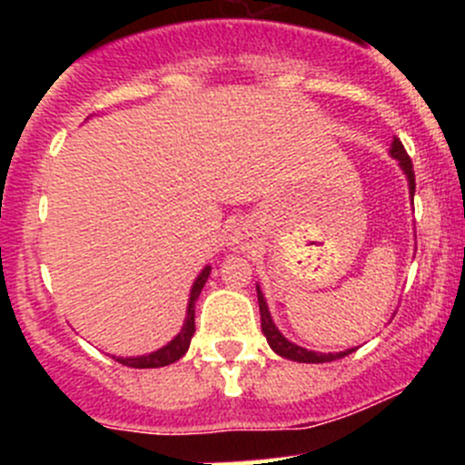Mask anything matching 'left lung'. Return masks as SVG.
<instances>
[{"mask_svg": "<svg viewBox=\"0 0 465 465\" xmlns=\"http://www.w3.org/2000/svg\"><path fill=\"white\" fill-rule=\"evenodd\" d=\"M391 157H396L398 162H401L402 171L407 173V180H410V193H411V198H414V189H416L414 166H411V159H410V154H407L405 145H402L401 139H393V143H391ZM256 294H259L261 328H262V332H265V337H267V344H270L272 351H274V353H279L281 358L294 360V362L322 364V362H332V360L344 358V355L353 353V351H355V349H349V351H341V353H315V351H308V349H302V346L292 344V341H288L283 335H281L279 328H276L274 322H272L270 311H267L265 297H262V292H261L259 288H256Z\"/></svg>", "mask_w": 465, "mask_h": 465, "instance_id": "left-lung-1", "label": "left lung"}]
</instances>
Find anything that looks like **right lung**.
I'll return each mask as SVG.
<instances>
[{
  "instance_id": "obj_1",
  "label": "right lung",
  "mask_w": 465,
  "mask_h": 465,
  "mask_svg": "<svg viewBox=\"0 0 465 465\" xmlns=\"http://www.w3.org/2000/svg\"><path fill=\"white\" fill-rule=\"evenodd\" d=\"M209 272H211V267H204L203 274L195 279L193 290H191L189 311H186L184 326H182L180 335H177L171 344H166L163 349L154 351V353H150V355H142V358H116V362L125 364V367H133V369H154V367H166V364H173L175 360H180L182 355L189 351L191 337H193V332H195V302H198L206 279H209Z\"/></svg>"
}]
</instances>
